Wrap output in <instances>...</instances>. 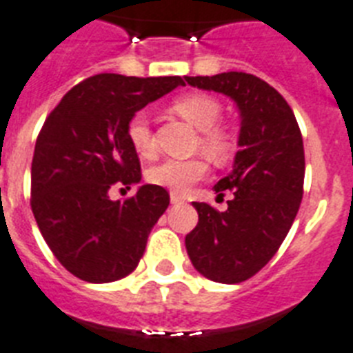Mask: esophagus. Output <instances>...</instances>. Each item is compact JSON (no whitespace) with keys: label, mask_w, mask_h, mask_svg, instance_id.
<instances>
[{"label":"esophagus","mask_w":353,"mask_h":353,"mask_svg":"<svg viewBox=\"0 0 353 353\" xmlns=\"http://www.w3.org/2000/svg\"><path fill=\"white\" fill-rule=\"evenodd\" d=\"M170 203L172 205H181L183 197L179 194H176V192H170Z\"/></svg>","instance_id":"obj_1"}]
</instances>
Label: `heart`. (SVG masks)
Segmentation results:
<instances>
[{"mask_svg": "<svg viewBox=\"0 0 353 353\" xmlns=\"http://www.w3.org/2000/svg\"><path fill=\"white\" fill-rule=\"evenodd\" d=\"M174 110L196 127L201 134V147L206 154H210L216 159H225L232 150L230 137L225 132L219 130L217 123L221 119L223 108L221 103L206 94H188V96L179 97L174 103ZM127 136L132 148L141 157H150L156 150L154 145V136H152L150 117L145 110L136 112L130 117L127 125ZM208 170L203 159H185V161H176V159H165L157 163L152 168H148L147 179L152 185L165 186L168 190L185 192L188 186L203 179Z\"/></svg>", "mask_w": 353, "mask_h": 353, "instance_id": "heart-1", "label": "heart"}]
</instances>
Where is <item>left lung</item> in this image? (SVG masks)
Returning <instances> with one entry per match:
<instances>
[{
  "instance_id": "1",
  "label": "left lung",
  "mask_w": 353,
  "mask_h": 353,
  "mask_svg": "<svg viewBox=\"0 0 353 353\" xmlns=\"http://www.w3.org/2000/svg\"><path fill=\"white\" fill-rule=\"evenodd\" d=\"M190 87L214 90L236 103L241 128L232 172L217 181V196L232 192L225 212L194 203L199 221L185 245L206 279L236 285L274 257L303 199L305 148L296 116L268 83L245 72L185 77Z\"/></svg>"
}]
</instances>
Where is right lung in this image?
<instances>
[{
	"label": "right lung",
	"instance_id": "obj_1",
	"mask_svg": "<svg viewBox=\"0 0 353 353\" xmlns=\"http://www.w3.org/2000/svg\"><path fill=\"white\" fill-rule=\"evenodd\" d=\"M185 85L179 76L97 74L68 90L37 136L32 157L34 217L57 261L87 283L136 270L170 196L143 185L112 201L114 185H137L141 167L127 136L130 117Z\"/></svg>",
	"mask_w": 353,
	"mask_h": 353
}]
</instances>
